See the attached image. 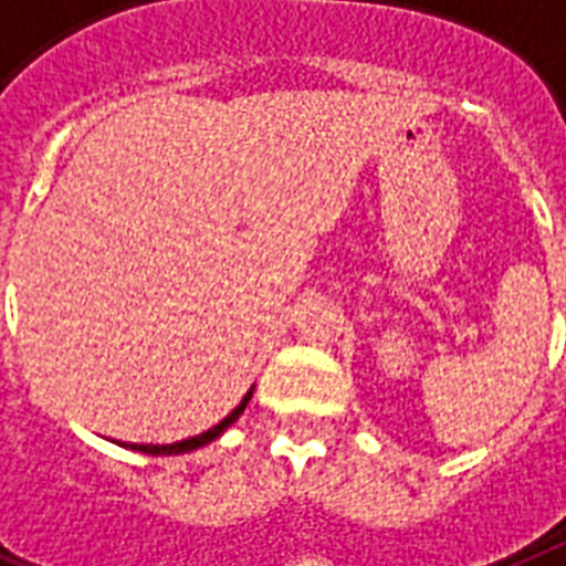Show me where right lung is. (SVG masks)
Masks as SVG:
<instances>
[{
    "label": "right lung",
    "mask_w": 566,
    "mask_h": 566,
    "mask_svg": "<svg viewBox=\"0 0 566 566\" xmlns=\"http://www.w3.org/2000/svg\"><path fill=\"white\" fill-rule=\"evenodd\" d=\"M252 389L255 387H250V392L243 395L241 403H238L235 410L229 412L223 421H218L214 427L203 430L200 436H191V439H182V442H174V444H127V442H122V448L139 450V453H148V457H179V453H191V450H197V448H206V444L214 442L218 436L227 433V427H232L238 418H241V412L247 410V403H250V398H252Z\"/></svg>",
    "instance_id": "1"
}]
</instances>
